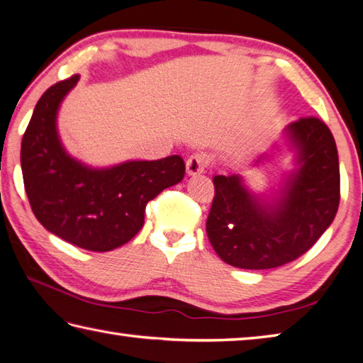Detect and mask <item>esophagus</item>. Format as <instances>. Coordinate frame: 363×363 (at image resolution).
Returning <instances> with one entry per match:
<instances>
[{
	"label": "esophagus",
	"mask_w": 363,
	"mask_h": 363,
	"mask_svg": "<svg viewBox=\"0 0 363 363\" xmlns=\"http://www.w3.org/2000/svg\"><path fill=\"white\" fill-rule=\"evenodd\" d=\"M209 165V160L206 155L203 154H194L190 155L186 162V168H187V174L189 176H195V174H201L206 172V168Z\"/></svg>",
	"instance_id": "obj_1"
}]
</instances>
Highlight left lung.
<instances>
[{"mask_svg": "<svg viewBox=\"0 0 363 363\" xmlns=\"http://www.w3.org/2000/svg\"><path fill=\"white\" fill-rule=\"evenodd\" d=\"M297 168L272 200H262L238 174L214 176L216 195L206 233L230 266L274 269L308 252L335 218L340 167L330 129L318 118H301L285 129ZM267 155L255 162L258 165Z\"/></svg>", "mask_w": 363, "mask_h": 363, "instance_id": "1", "label": "left lung"}]
</instances>
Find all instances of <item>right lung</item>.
I'll use <instances>...</instances> for the list:
<instances>
[{
	"instance_id": "obj_1",
	"label": "right lung",
	"mask_w": 363,
	"mask_h": 363,
	"mask_svg": "<svg viewBox=\"0 0 363 363\" xmlns=\"http://www.w3.org/2000/svg\"><path fill=\"white\" fill-rule=\"evenodd\" d=\"M78 78L53 84L35 104L21 140V173L31 209L45 230L84 250L110 252L141 230L146 204L182 181L186 163L169 155L91 168L69 155L56 115Z\"/></svg>"
}]
</instances>
